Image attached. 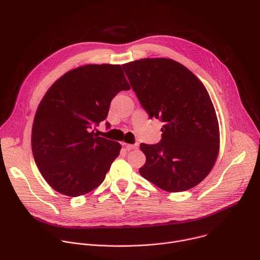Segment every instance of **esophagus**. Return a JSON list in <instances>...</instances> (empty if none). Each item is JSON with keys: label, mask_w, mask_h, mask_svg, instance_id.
<instances>
[{"label": "esophagus", "mask_w": 260, "mask_h": 260, "mask_svg": "<svg viewBox=\"0 0 260 260\" xmlns=\"http://www.w3.org/2000/svg\"><path fill=\"white\" fill-rule=\"evenodd\" d=\"M124 147L126 148V150H132V149H137L138 144H123Z\"/></svg>", "instance_id": "1"}]
</instances>
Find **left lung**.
I'll list each match as a JSON object with an SVG mask.
<instances>
[{"mask_svg":"<svg viewBox=\"0 0 260 260\" xmlns=\"http://www.w3.org/2000/svg\"><path fill=\"white\" fill-rule=\"evenodd\" d=\"M142 107L164 122L161 140L142 143V177L169 192L188 190L211 172L219 152V125L210 95L194 74L170 58L122 64Z\"/></svg>","mask_w":260,"mask_h":260,"instance_id":"8db88e82","label":"left lung"}]
</instances>
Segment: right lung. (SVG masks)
I'll return each mask as SVG.
<instances>
[{
    "label": "right lung",
    "instance_id": "1",
    "mask_svg": "<svg viewBox=\"0 0 260 260\" xmlns=\"http://www.w3.org/2000/svg\"><path fill=\"white\" fill-rule=\"evenodd\" d=\"M128 89L121 66L103 63L71 70L47 90L35 115L31 150L54 190L79 197L104 181L121 145L93 128L107 118L112 99Z\"/></svg>",
    "mask_w": 260,
    "mask_h": 260
}]
</instances>
